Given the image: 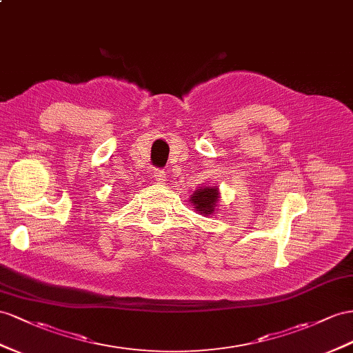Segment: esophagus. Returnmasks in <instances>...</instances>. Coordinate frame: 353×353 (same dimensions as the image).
<instances>
[{"instance_id":"34e87169","label":"esophagus","mask_w":353,"mask_h":353,"mask_svg":"<svg viewBox=\"0 0 353 353\" xmlns=\"http://www.w3.org/2000/svg\"><path fill=\"white\" fill-rule=\"evenodd\" d=\"M153 177H155L159 183H164L165 182V173L162 170L157 168L155 171H153Z\"/></svg>"}]
</instances>
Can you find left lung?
<instances>
[{"mask_svg":"<svg viewBox=\"0 0 353 353\" xmlns=\"http://www.w3.org/2000/svg\"><path fill=\"white\" fill-rule=\"evenodd\" d=\"M218 200H219V188L204 186L191 195L189 203L194 205V209L200 214L210 216L214 213L216 205H218Z\"/></svg>","mask_w":353,"mask_h":353,"instance_id":"1","label":"left lung"}]
</instances>
